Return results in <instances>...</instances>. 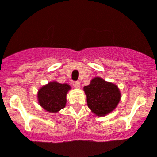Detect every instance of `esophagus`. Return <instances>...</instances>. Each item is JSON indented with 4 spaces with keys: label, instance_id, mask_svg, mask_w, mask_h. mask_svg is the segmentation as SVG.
I'll list each match as a JSON object with an SVG mask.
<instances>
[{
    "label": "esophagus",
    "instance_id": "34e87169",
    "mask_svg": "<svg viewBox=\"0 0 157 157\" xmlns=\"http://www.w3.org/2000/svg\"><path fill=\"white\" fill-rule=\"evenodd\" d=\"M73 86L76 89H78L80 87V82L78 81H76V82H73Z\"/></svg>",
    "mask_w": 157,
    "mask_h": 157
}]
</instances>
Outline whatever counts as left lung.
I'll use <instances>...</instances> for the list:
<instances>
[{"label": "left lung", "mask_w": 157, "mask_h": 157, "mask_svg": "<svg viewBox=\"0 0 157 157\" xmlns=\"http://www.w3.org/2000/svg\"><path fill=\"white\" fill-rule=\"evenodd\" d=\"M88 107L97 116H104L113 112L119 104L121 93L115 84L95 77L84 87Z\"/></svg>", "instance_id": "left-lung-1"}]
</instances>
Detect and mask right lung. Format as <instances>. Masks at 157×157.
Segmentation results:
<instances>
[{
	"instance_id": "add662e5",
	"label": "right lung",
	"mask_w": 157,
	"mask_h": 157,
	"mask_svg": "<svg viewBox=\"0 0 157 157\" xmlns=\"http://www.w3.org/2000/svg\"><path fill=\"white\" fill-rule=\"evenodd\" d=\"M71 86L57 82H50L38 90V100L39 105L50 113H58L66 105V95Z\"/></svg>"
}]
</instances>
